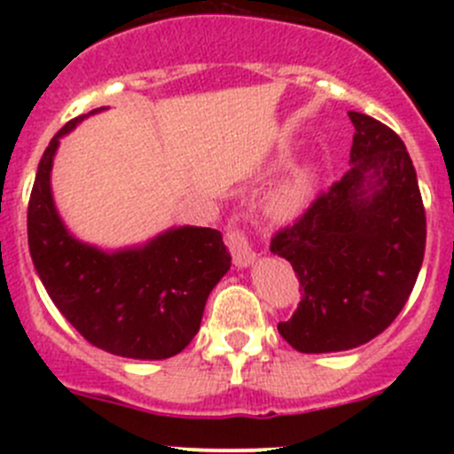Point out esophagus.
I'll use <instances>...</instances> for the list:
<instances>
[{"mask_svg":"<svg viewBox=\"0 0 454 454\" xmlns=\"http://www.w3.org/2000/svg\"><path fill=\"white\" fill-rule=\"evenodd\" d=\"M226 244H228V248H231L232 261H235V265H239V268H248V265L254 261L256 254H254L253 246H250L248 235H246L239 226L228 228Z\"/></svg>","mask_w":454,"mask_h":454,"instance_id":"1","label":"esophagus"}]
</instances>
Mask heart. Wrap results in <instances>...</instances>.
Returning <instances> with one entry per match:
<instances>
[{"instance_id": "heart-1", "label": "heart", "mask_w": 454, "mask_h": 454, "mask_svg": "<svg viewBox=\"0 0 454 454\" xmlns=\"http://www.w3.org/2000/svg\"><path fill=\"white\" fill-rule=\"evenodd\" d=\"M316 168L305 164V167L296 168L290 176V180L283 182L274 195L268 201V213L270 217L277 219V222H294L296 217L308 210V206L312 204L314 193H316Z\"/></svg>"}]
</instances>
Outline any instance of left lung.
Returning a JSON list of instances; mask_svg holds the SVG:
<instances>
[{
    "mask_svg": "<svg viewBox=\"0 0 454 454\" xmlns=\"http://www.w3.org/2000/svg\"><path fill=\"white\" fill-rule=\"evenodd\" d=\"M351 168L281 228L270 253L290 261L301 303L278 333L301 354L364 345L413 292L426 248V213L404 142L367 114L349 112Z\"/></svg>",
    "mask_w": 454,
    "mask_h": 454,
    "instance_id": "left-lung-1",
    "label": "left lung"
}]
</instances>
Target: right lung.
<instances>
[{
  "mask_svg": "<svg viewBox=\"0 0 454 454\" xmlns=\"http://www.w3.org/2000/svg\"><path fill=\"white\" fill-rule=\"evenodd\" d=\"M83 118L50 140L36 168L28 201L32 263L59 312L90 345L122 358H171L198 333L206 299L231 270V254L222 232L198 226L171 228L116 253L74 239L54 208L50 171L61 136Z\"/></svg>",
  "mask_w": 454,
  "mask_h": 454,
  "instance_id": "add662e5",
  "label": "right lung"
}]
</instances>
